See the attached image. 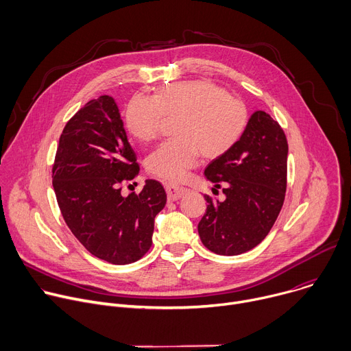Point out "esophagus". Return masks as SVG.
Segmentation results:
<instances>
[{
	"mask_svg": "<svg viewBox=\"0 0 351 351\" xmlns=\"http://www.w3.org/2000/svg\"><path fill=\"white\" fill-rule=\"evenodd\" d=\"M184 193H186L184 187H180L176 184H167V194H168L169 202H176V199H179Z\"/></svg>",
	"mask_w": 351,
	"mask_h": 351,
	"instance_id": "esophagus-1",
	"label": "esophagus"
}]
</instances>
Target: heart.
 <instances>
[{
	"mask_svg": "<svg viewBox=\"0 0 351 351\" xmlns=\"http://www.w3.org/2000/svg\"><path fill=\"white\" fill-rule=\"evenodd\" d=\"M164 117L176 118V137L162 143L147 160L149 173L180 182L199 156L215 160L243 137L250 114L241 99L211 80L198 79L167 84L153 97H133L125 112L129 133L143 143L158 137Z\"/></svg>",
	"mask_w": 351,
	"mask_h": 351,
	"instance_id": "b5f03b06",
	"label": "heart"
}]
</instances>
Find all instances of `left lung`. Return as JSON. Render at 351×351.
<instances>
[{"label":"left lung","instance_id":"left-lung-1","mask_svg":"<svg viewBox=\"0 0 351 351\" xmlns=\"http://www.w3.org/2000/svg\"><path fill=\"white\" fill-rule=\"evenodd\" d=\"M287 149L280 125L256 111L240 141L206 168V178L225 194L222 202L204 194L207 211L198 234L210 252L237 256L267 237L285 202Z\"/></svg>","mask_w":351,"mask_h":351}]
</instances>
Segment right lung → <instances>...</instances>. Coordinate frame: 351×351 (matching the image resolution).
<instances>
[{"label": "right lung", "mask_w": 351, "mask_h": 351, "mask_svg": "<svg viewBox=\"0 0 351 351\" xmlns=\"http://www.w3.org/2000/svg\"><path fill=\"white\" fill-rule=\"evenodd\" d=\"M114 98L91 99L65 125L53 165L61 214L94 257L115 265L140 260L153 243L156 215L167 204L157 180L121 194L140 171Z\"/></svg>", "instance_id": "right-lung-1"}]
</instances>
